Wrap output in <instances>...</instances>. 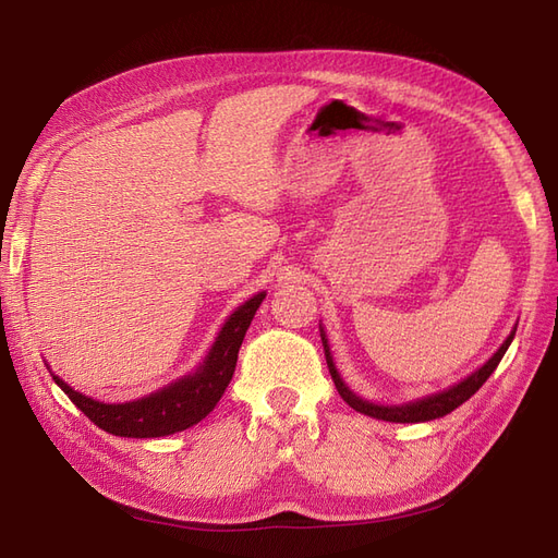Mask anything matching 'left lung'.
<instances>
[{
  "mask_svg": "<svg viewBox=\"0 0 558 558\" xmlns=\"http://www.w3.org/2000/svg\"><path fill=\"white\" fill-rule=\"evenodd\" d=\"M514 332H517V330H512V332L508 335V340H505V342L500 344V349L494 353V356L488 359L480 369H475V373H472L470 377H465L463 381H459L456 386H449L447 391L433 393V396H426V398L408 402V404H375V402L359 398V396L353 393L351 388L342 381L340 373H337V367H335L332 356H330V347H328L324 328H320V342H324L326 363H328V369H330V377H332V381H335L337 393L342 396V400L349 404V408H353V410L365 414V416L381 418V421H393V424H421V421H433V418H440V416L453 412L456 408H461V404H463L470 396H475V393L480 391V388H482V384H484L488 377H492V373L498 367L500 359L505 356V351H508V347H510L512 340H514Z\"/></svg>",
  "mask_w": 558,
  "mask_h": 558,
  "instance_id": "8db88e82",
  "label": "left lung"
}]
</instances>
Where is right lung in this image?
Returning <instances> with one entry per match:
<instances>
[{"label":"right lung","mask_w":558,"mask_h":558,"mask_svg":"<svg viewBox=\"0 0 558 558\" xmlns=\"http://www.w3.org/2000/svg\"><path fill=\"white\" fill-rule=\"evenodd\" d=\"M263 300L265 293L253 295L228 316L207 353V359L202 361L193 375H185L140 400L113 404L99 402L74 391L58 375H53V379L95 426L111 435L162 437L185 430L205 418L226 393V388L234 375V365H238L242 340Z\"/></svg>","instance_id":"1"}]
</instances>
